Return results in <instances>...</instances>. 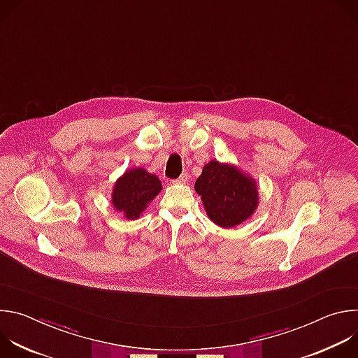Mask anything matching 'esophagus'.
<instances>
[{
	"label": "esophagus",
	"instance_id": "esophagus-1",
	"mask_svg": "<svg viewBox=\"0 0 358 358\" xmlns=\"http://www.w3.org/2000/svg\"><path fill=\"white\" fill-rule=\"evenodd\" d=\"M188 178H189V177H188V174H187V173H182V174H181V176H180V177L176 180V181H174V182H178V184H185V182L188 181Z\"/></svg>",
	"mask_w": 358,
	"mask_h": 358
}]
</instances>
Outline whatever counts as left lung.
<instances>
[{"instance_id": "1", "label": "left lung", "mask_w": 358, "mask_h": 358, "mask_svg": "<svg viewBox=\"0 0 358 358\" xmlns=\"http://www.w3.org/2000/svg\"><path fill=\"white\" fill-rule=\"evenodd\" d=\"M194 188L201 195L208 218L222 228H232L246 221L259 202L253 178L238 167L217 160L203 166Z\"/></svg>"}]
</instances>
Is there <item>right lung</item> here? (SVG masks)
<instances>
[{"label": "right lung", "instance_id": "right-lung-1", "mask_svg": "<svg viewBox=\"0 0 358 358\" xmlns=\"http://www.w3.org/2000/svg\"><path fill=\"white\" fill-rule=\"evenodd\" d=\"M162 188L157 176L140 167L127 170L113 187L112 206L127 220H137Z\"/></svg>", "mask_w": 358, "mask_h": 358}]
</instances>
